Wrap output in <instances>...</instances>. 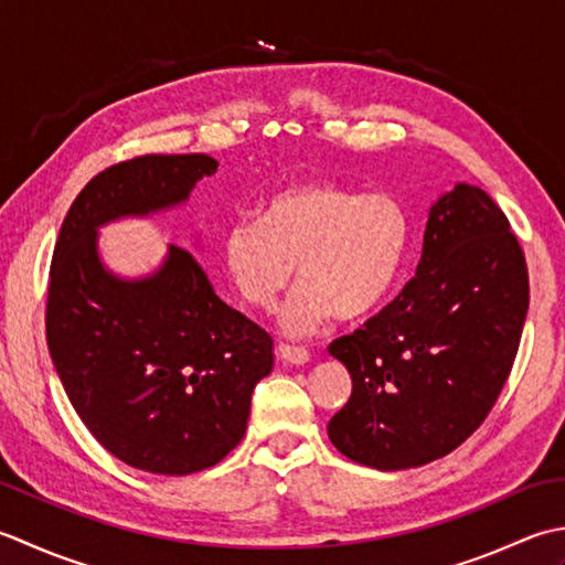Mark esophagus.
I'll return each instance as SVG.
<instances>
[{
	"mask_svg": "<svg viewBox=\"0 0 565 565\" xmlns=\"http://www.w3.org/2000/svg\"><path fill=\"white\" fill-rule=\"evenodd\" d=\"M278 359L290 365H305L309 361V351L302 347H287V343H280Z\"/></svg>",
	"mask_w": 565,
	"mask_h": 565,
	"instance_id": "1",
	"label": "esophagus"
}]
</instances>
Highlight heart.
I'll return each instance as SVG.
<instances>
[{
  "mask_svg": "<svg viewBox=\"0 0 565 565\" xmlns=\"http://www.w3.org/2000/svg\"><path fill=\"white\" fill-rule=\"evenodd\" d=\"M409 244V218L390 194H361L329 180L282 188L258 206L256 222H234L218 256L228 285L248 307H275L280 329L307 337L333 315L361 319L385 302Z\"/></svg>",
  "mask_w": 565,
  "mask_h": 565,
  "instance_id": "heart-1",
  "label": "heart"
}]
</instances>
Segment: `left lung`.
<instances>
[{
    "label": "left lung",
    "instance_id": "8db88e82",
    "mask_svg": "<svg viewBox=\"0 0 565 565\" xmlns=\"http://www.w3.org/2000/svg\"><path fill=\"white\" fill-rule=\"evenodd\" d=\"M529 275L508 216L456 182L429 206L417 275L329 347L351 397L329 422L339 451L377 470L451 454L488 417L520 349Z\"/></svg>",
    "mask_w": 565,
    "mask_h": 565
}]
</instances>
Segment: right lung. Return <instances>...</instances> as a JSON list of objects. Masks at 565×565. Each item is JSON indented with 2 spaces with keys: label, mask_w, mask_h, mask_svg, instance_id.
<instances>
[{
  "label": "right lung",
  "mask_w": 565,
  "mask_h": 565,
  "mask_svg": "<svg viewBox=\"0 0 565 565\" xmlns=\"http://www.w3.org/2000/svg\"><path fill=\"white\" fill-rule=\"evenodd\" d=\"M212 156H143L77 194L55 241L45 339L65 395L126 466L190 476L244 439L250 395L273 371V339L216 297L198 258L168 246L138 278L107 268L99 228L188 204Z\"/></svg>",
  "instance_id": "1"
}]
</instances>
